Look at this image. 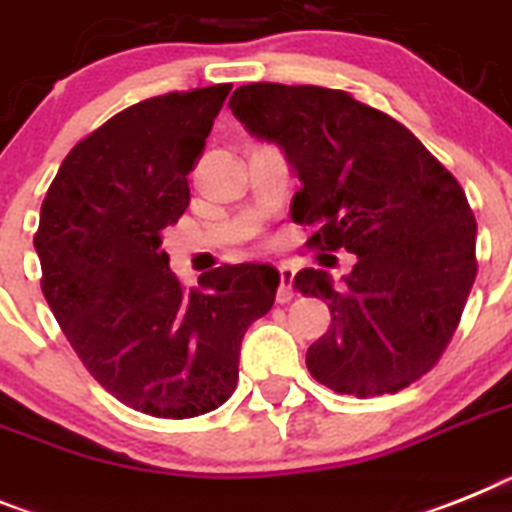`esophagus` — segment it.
<instances>
[{
  "instance_id": "34e87169",
  "label": "esophagus",
  "mask_w": 512,
  "mask_h": 512,
  "mask_svg": "<svg viewBox=\"0 0 512 512\" xmlns=\"http://www.w3.org/2000/svg\"><path fill=\"white\" fill-rule=\"evenodd\" d=\"M279 290L277 300L279 303H290L295 298V290H292V279H295V269L290 264H279Z\"/></svg>"
}]
</instances>
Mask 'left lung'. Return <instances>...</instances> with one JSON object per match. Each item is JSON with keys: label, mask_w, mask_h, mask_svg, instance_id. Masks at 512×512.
Segmentation results:
<instances>
[{"label": "left lung", "mask_w": 512, "mask_h": 512, "mask_svg": "<svg viewBox=\"0 0 512 512\" xmlns=\"http://www.w3.org/2000/svg\"><path fill=\"white\" fill-rule=\"evenodd\" d=\"M227 106L298 173L290 214L313 227L305 246L357 256L342 287L326 269L295 274V290L331 310L305 355L310 375L368 399L430 373L476 279V220L461 183L404 124L344 90L251 82Z\"/></svg>", "instance_id": "1"}]
</instances>
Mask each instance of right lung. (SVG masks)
Listing matches in <instances>:
<instances>
[{"mask_svg":"<svg viewBox=\"0 0 512 512\" xmlns=\"http://www.w3.org/2000/svg\"><path fill=\"white\" fill-rule=\"evenodd\" d=\"M230 87L124 108L74 144L41 204L33 246L48 308L95 381L152 417L225 404L243 334L277 295L269 264H222L186 292L160 248Z\"/></svg>","mask_w":512,"mask_h":512,"instance_id":"obj_1","label":"right lung"}]
</instances>
